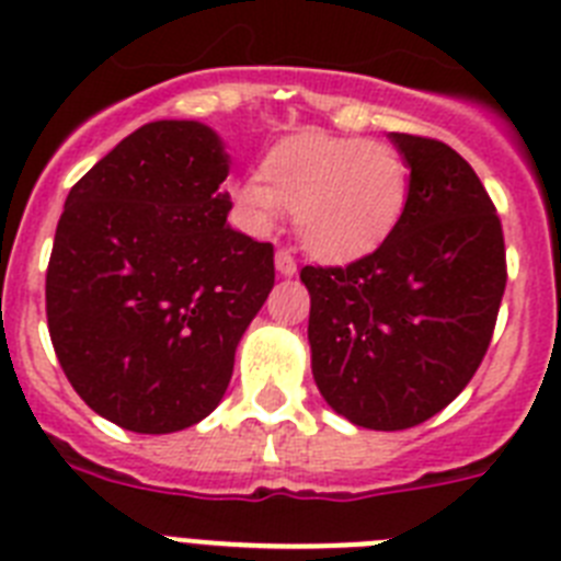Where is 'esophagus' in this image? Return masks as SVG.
I'll use <instances>...</instances> for the list:
<instances>
[{
	"label": "esophagus",
	"instance_id": "1",
	"mask_svg": "<svg viewBox=\"0 0 561 561\" xmlns=\"http://www.w3.org/2000/svg\"><path fill=\"white\" fill-rule=\"evenodd\" d=\"M275 270L277 275H284V277H291L297 272V261L291 257L289 250H277L275 252Z\"/></svg>",
	"mask_w": 561,
	"mask_h": 561
}]
</instances>
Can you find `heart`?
Listing matches in <instances>:
<instances>
[{
    "label": "heart",
    "instance_id": "heart-1",
    "mask_svg": "<svg viewBox=\"0 0 561 561\" xmlns=\"http://www.w3.org/2000/svg\"><path fill=\"white\" fill-rule=\"evenodd\" d=\"M238 221L266 236L295 213L300 244L325 264L374 255L399 227L410 199V165L388 142L304 131L261 162V180L232 191Z\"/></svg>",
    "mask_w": 561,
    "mask_h": 561
}]
</instances>
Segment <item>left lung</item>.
<instances>
[{
    "label": "left lung",
    "mask_w": 561,
    "mask_h": 561,
    "mask_svg": "<svg viewBox=\"0 0 561 561\" xmlns=\"http://www.w3.org/2000/svg\"><path fill=\"white\" fill-rule=\"evenodd\" d=\"M410 165L393 236L348 266H304L311 374L329 408L365 430L433 419L483 362L505 291L503 227L449 146L388 134Z\"/></svg>",
    "instance_id": "left-lung-1"
}]
</instances>
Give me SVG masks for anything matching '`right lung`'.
Segmentation results:
<instances>
[{
    "label": "right lung",
    "instance_id": "add662e5",
    "mask_svg": "<svg viewBox=\"0 0 561 561\" xmlns=\"http://www.w3.org/2000/svg\"><path fill=\"white\" fill-rule=\"evenodd\" d=\"M230 153L199 121H153L64 202L47 325L76 393L131 433L219 408L236 348L275 286L272 244L227 225Z\"/></svg>",
    "mask_w": 561,
    "mask_h": 561
}]
</instances>
